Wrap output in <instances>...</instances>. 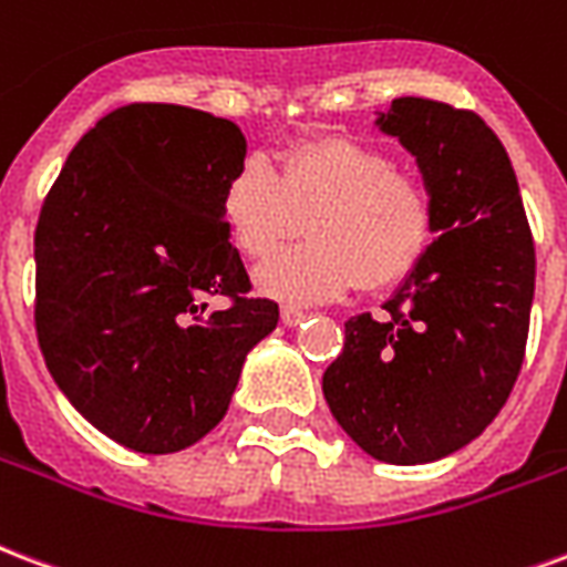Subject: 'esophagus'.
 Listing matches in <instances>:
<instances>
[{
	"instance_id": "34e87169",
	"label": "esophagus",
	"mask_w": 567,
	"mask_h": 567,
	"mask_svg": "<svg viewBox=\"0 0 567 567\" xmlns=\"http://www.w3.org/2000/svg\"><path fill=\"white\" fill-rule=\"evenodd\" d=\"M279 318H282L285 327H300L309 315L300 312V309H291V306H282V312H279Z\"/></svg>"
}]
</instances>
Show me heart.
<instances>
[{
	"label": "heart",
	"instance_id": "obj_1",
	"mask_svg": "<svg viewBox=\"0 0 567 567\" xmlns=\"http://www.w3.org/2000/svg\"><path fill=\"white\" fill-rule=\"evenodd\" d=\"M223 219L246 258H267L297 235L312 240L258 267L255 282L285 302H323L362 285L404 282L434 237V198L380 145L321 136L282 154L279 175L261 154L237 163L223 189ZM310 223L306 224L305 219Z\"/></svg>",
	"mask_w": 567,
	"mask_h": 567
}]
</instances>
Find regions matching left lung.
<instances>
[{
	"label": "left lung",
	"instance_id": "8db88e82",
	"mask_svg": "<svg viewBox=\"0 0 567 567\" xmlns=\"http://www.w3.org/2000/svg\"><path fill=\"white\" fill-rule=\"evenodd\" d=\"M378 124L416 157L440 237L383 302V318L344 323L323 399L362 452L427 464L478 437L512 395L535 244L512 159L473 110L399 97Z\"/></svg>",
	"mask_w": 567,
	"mask_h": 567
}]
</instances>
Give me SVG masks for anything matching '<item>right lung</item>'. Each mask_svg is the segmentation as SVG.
Here are the masks:
<instances>
[{
  "mask_svg": "<svg viewBox=\"0 0 567 567\" xmlns=\"http://www.w3.org/2000/svg\"><path fill=\"white\" fill-rule=\"evenodd\" d=\"M237 124L175 103L103 115L64 159L34 228V330L68 401L145 455L193 446L226 416L246 353L279 306L249 293L223 189ZM205 296H226L210 313Z\"/></svg>",
  "mask_w": 567,
  "mask_h": 567,
  "instance_id": "right-lung-1",
  "label": "right lung"
}]
</instances>
